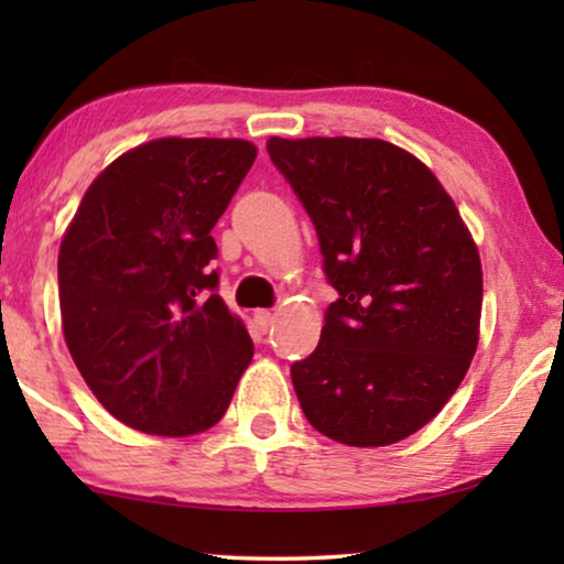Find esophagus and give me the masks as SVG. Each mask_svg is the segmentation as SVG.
I'll return each mask as SVG.
<instances>
[{
  "label": "esophagus",
  "mask_w": 564,
  "mask_h": 564,
  "mask_svg": "<svg viewBox=\"0 0 564 564\" xmlns=\"http://www.w3.org/2000/svg\"><path fill=\"white\" fill-rule=\"evenodd\" d=\"M253 321H257L259 330H269V328H272V323H274V313L257 311V313H253Z\"/></svg>",
  "instance_id": "34e87169"
}]
</instances>
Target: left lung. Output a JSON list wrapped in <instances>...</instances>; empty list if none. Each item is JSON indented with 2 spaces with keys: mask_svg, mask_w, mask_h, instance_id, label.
<instances>
[{
  "mask_svg": "<svg viewBox=\"0 0 564 564\" xmlns=\"http://www.w3.org/2000/svg\"><path fill=\"white\" fill-rule=\"evenodd\" d=\"M338 292L321 341L290 367L323 436L388 446L454 395L477 349L480 253L429 166L380 138H269Z\"/></svg>",
  "mask_w": 564,
  "mask_h": 564,
  "instance_id": "1",
  "label": "left lung"
}]
</instances>
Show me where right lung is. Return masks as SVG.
I'll return each instance as SVG.
<instances>
[{
    "label": "right lung",
    "mask_w": 564,
    "mask_h": 564,
    "mask_svg": "<svg viewBox=\"0 0 564 564\" xmlns=\"http://www.w3.org/2000/svg\"><path fill=\"white\" fill-rule=\"evenodd\" d=\"M257 159L238 138H159L91 182L58 251L66 346L115 419L192 436L226 415L253 357L218 295L210 230Z\"/></svg>",
    "instance_id": "right-lung-1"
}]
</instances>
